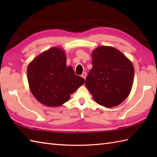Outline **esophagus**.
<instances>
[{
  "label": "esophagus",
  "instance_id": "34e87169",
  "mask_svg": "<svg viewBox=\"0 0 157 157\" xmlns=\"http://www.w3.org/2000/svg\"><path fill=\"white\" fill-rule=\"evenodd\" d=\"M86 76H87V73H86V72H84L82 73V77L84 79H86Z\"/></svg>",
  "mask_w": 157,
  "mask_h": 157
}]
</instances>
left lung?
<instances>
[{"label":"left lung","instance_id":"8db88e82","mask_svg":"<svg viewBox=\"0 0 157 157\" xmlns=\"http://www.w3.org/2000/svg\"><path fill=\"white\" fill-rule=\"evenodd\" d=\"M92 68L85 84L98 105L111 108L128 97L134 82V69L126 56L111 46L92 52Z\"/></svg>","mask_w":157,"mask_h":157}]
</instances>
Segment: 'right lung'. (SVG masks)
Returning <instances> with one entry per match:
<instances>
[{"instance_id":"right-lung-1","label":"right lung","mask_w":157,"mask_h":157,"mask_svg":"<svg viewBox=\"0 0 157 157\" xmlns=\"http://www.w3.org/2000/svg\"><path fill=\"white\" fill-rule=\"evenodd\" d=\"M27 75L32 94L48 106H59L67 102L70 94L85 81L75 74L71 66H66L65 52L57 47L36 56L28 67Z\"/></svg>"}]
</instances>
